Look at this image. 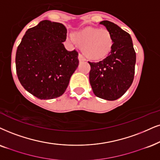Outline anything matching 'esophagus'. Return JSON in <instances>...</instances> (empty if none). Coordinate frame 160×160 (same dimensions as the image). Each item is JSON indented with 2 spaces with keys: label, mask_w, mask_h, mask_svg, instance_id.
Wrapping results in <instances>:
<instances>
[{
  "label": "esophagus",
  "mask_w": 160,
  "mask_h": 160,
  "mask_svg": "<svg viewBox=\"0 0 160 160\" xmlns=\"http://www.w3.org/2000/svg\"><path fill=\"white\" fill-rule=\"evenodd\" d=\"M78 59H79V61H80V62H83V61H85V60H86V58H85L84 57L82 56V54H79Z\"/></svg>",
  "instance_id": "34e87169"
}]
</instances>
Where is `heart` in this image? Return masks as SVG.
Listing matches in <instances>:
<instances>
[{
    "label": "heart",
    "mask_w": 160,
    "mask_h": 160,
    "mask_svg": "<svg viewBox=\"0 0 160 160\" xmlns=\"http://www.w3.org/2000/svg\"><path fill=\"white\" fill-rule=\"evenodd\" d=\"M75 40L82 46V51L92 60H100L106 58L114 46V38L106 29L88 27L74 35ZM74 41L73 38H71Z\"/></svg>",
    "instance_id": "b5f03b06"
}]
</instances>
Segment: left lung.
Listing matches in <instances>:
<instances>
[{
    "instance_id": "left-lung-1",
    "label": "left lung",
    "mask_w": 160,
    "mask_h": 160,
    "mask_svg": "<svg viewBox=\"0 0 160 160\" xmlns=\"http://www.w3.org/2000/svg\"><path fill=\"white\" fill-rule=\"evenodd\" d=\"M114 38V46L106 58L91 62L89 82L94 94L106 100H115L130 88L134 77L136 53L128 32L108 21H101Z\"/></svg>"
}]
</instances>
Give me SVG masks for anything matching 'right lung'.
<instances>
[{
	"mask_svg": "<svg viewBox=\"0 0 160 160\" xmlns=\"http://www.w3.org/2000/svg\"><path fill=\"white\" fill-rule=\"evenodd\" d=\"M66 33L63 24L44 20L26 31L18 47V80L28 92L40 100L61 96L78 67V52L68 51L62 43Z\"/></svg>",
	"mask_w": 160,
	"mask_h": 160,
	"instance_id": "obj_1",
	"label": "right lung"
}]
</instances>
